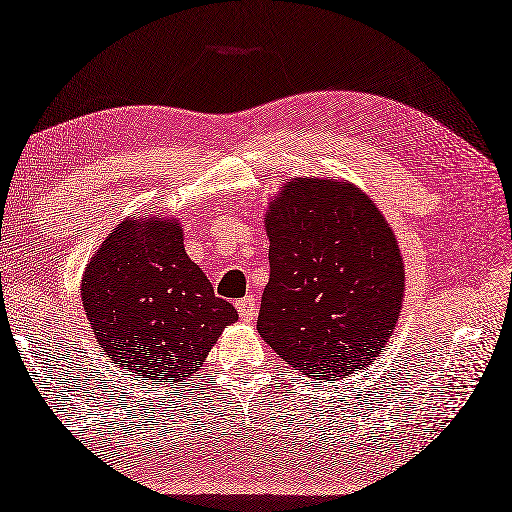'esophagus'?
Segmentation results:
<instances>
[{
  "mask_svg": "<svg viewBox=\"0 0 512 512\" xmlns=\"http://www.w3.org/2000/svg\"><path fill=\"white\" fill-rule=\"evenodd\" d=\"M236 309L241 320H254L256 318V300L252 296H245L241 300H236Z\"/></svg>",
  "mask_w": 512,
  "mask_h": 512,
  "instance_id": "34e87169",
  "label": "esophagus"
}]
</instances>
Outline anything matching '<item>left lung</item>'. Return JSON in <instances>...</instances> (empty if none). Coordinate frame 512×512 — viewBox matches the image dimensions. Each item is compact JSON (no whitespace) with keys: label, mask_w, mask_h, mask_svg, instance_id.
Returning a JSON list of instances; mask_svg holds the SVG:
<instances>
[{"label":"left lung","mask_w":512,"mask_h":512,"mask_svg":"<svg viewBox=\"0 0 512 512\" xmlns=\"http://www.w3.org/2000/svg\"><path fill=\"white\" fill-rule=\"evenodd\" d=\"M265 227L260 336L314 378L342 380L371 364L404 296L398 241L378 207L349 183L294 179L269 207Z\"/></svg>","instance_id":"obj_1"}]
</instances>
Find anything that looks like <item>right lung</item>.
Masks as SVG:
<instances>
[{"mask_svg":"<svg viewBox=\"0 0 512 512\" xmlns=\"http://www.w3.org/2000/svg\"><path fill=\"white\" fill-rule=\"evenodd\" d=\"M81 298L108 358L154 384L183 382L238 320L187 258L181 225L159 218L114 227L86 267Z\"/></svg>","mask_w":512,"mask_h":512,"instance_id":"add662e5","label":"right lung"}]
</instances>
